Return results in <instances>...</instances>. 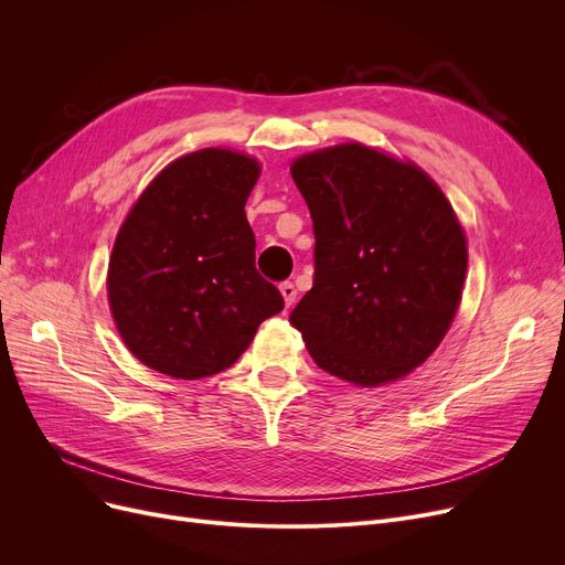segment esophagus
I'll return each mask as SVG.
<instances>
[{"label": "esophagus", "mask_w": 565, "mask_h": 565, "mask_svg": "<svg viewBox=\"0 0 565 565\" xmlns=\"http://www.w3.org/2000/svg\"><path fill=\"white\" fill-rule=\"evenodd\" d=\"M279 290H281V295H284V302H286V307H292L295 298H298V290H295V286H292L290 281H284V284L279 286Z\"/></svg>", "instance_id": "esophagus-1"}]
</instances>
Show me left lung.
Returning <instances> with one entry per match:
<instances>
[{"instance_id": "8db88e82", "label": "left lung", "mask_w": 565, "mask_h": 565, "mask_svg": "<svg viewBox=\"0 0 565 565\" xmlns=\"http://www.w3.org/2000/svg\"><path fill=\"white\" fill-rule=\"evenodd\" d=\"M313 220V288L290 311L313 362L360 387L422 366L462 298L467 241L451 203L414 162L364 143L290 167Z\"/></svg>"}]
</instances>
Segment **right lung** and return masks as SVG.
Instances as JSON below:
<instances>
[{
    "label": "right lung",
    "mask_w": 565,
    "mask_h": 565,
    "mask_svg": "<svg viewBox=\"0 0 565 565\" xmlns=\"http://www.w3.org/2000/svg\"><path fill=\"white\" fill-rule=\"evenodd\" d=\"M260 164L228 148L173 160L128 213L109 256L116 330L148 369L215 375L247 350L284 298L256 270L245 203Z\"/></svg>",
    "instance_id": "obj_1"
}]
</instances>
